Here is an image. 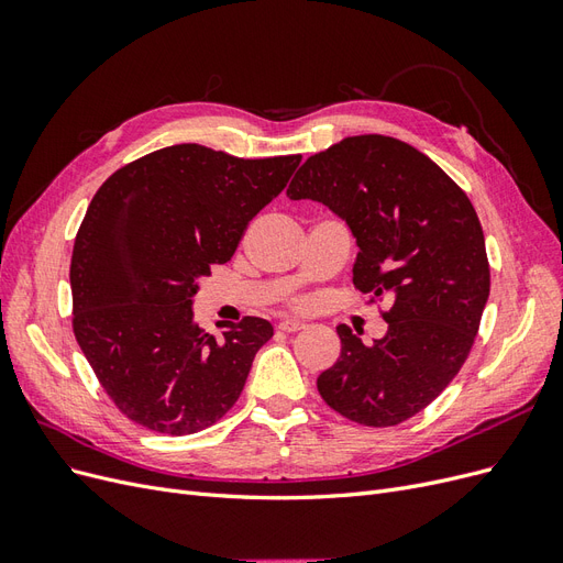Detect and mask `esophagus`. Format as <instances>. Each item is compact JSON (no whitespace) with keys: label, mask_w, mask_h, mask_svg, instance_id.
I'll return each mask as SVG.
<instances>
[{"label":"esophagus","mask_w":563,"mask_h":563,"mask_svg":"<svg viewBox=\"0 0 563 563\" xmlns=\"http://www.w3.org/2000/svg\"><path fill=\"white\" fill-rule=\"evenodd\" d=\"M302 329H305V321H300V319H282L279 321V331H284V333H296Z\"/></svg>","instance_id":"obj_1"}]
</instances>
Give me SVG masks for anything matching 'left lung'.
<instances>
[{
  "label": "left lung",
  "mask_w": 563,
  "mask_h": 563,
  "mask_svg": "<svg viewBox=\"0 0 563 563\" xmlns=\"http://www.w3.org/2000/svg\"><path fill=\"white\" fill-rule=\"evenodd\" d=\"M291 199L345 218L360 244L354 288L389 298L385 338L364 345L338 327V362L317 378L335 413L391 428L430 406L463 368L490 291L482 223L470 197L413 145L352 135L305 162Z\"/></svg>",
  "instance_id": "left-lung-1"
}]
</instances>
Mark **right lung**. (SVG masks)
Returning <instances> with one entry per match:
<instances>
[{"instance_id": "add662e5", "label": "right lung", "mask_w": 563, "mask_h": 563, "mask_svg": "<svg viewBox=\"0 0 563 563\" xmlns=\"http://www.w3.org/2000/svg\"><path fill=\"white\" fill-rule=\"evenodd\" d=\"M300 155L242 159L197 143L155 150L98 187L75 236L73 331L108 397L159 434H195L240 399L272 323L203 331L197 279L240 246Z\"/></svg>"}]
</instances>
